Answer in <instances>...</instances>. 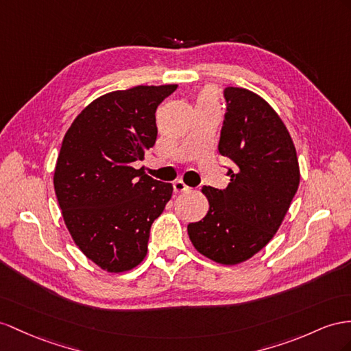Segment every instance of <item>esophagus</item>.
<instances>
[{
  "label": "esophagus",
  "mask_w": 351,
  "mask_h": 351,
  "mask_svg": "<svg viewBox=\"0 0 351 351\" xmlns=\"http://www.w3.org/2000/svg\"><path fill=\"white\" fill-rule=\"evenodd\" d=\"M173 190L175 193H185V191H190V186H188L184 181H175Z\"/></svg>",
  "instance_id": "1"
}]
</instances>
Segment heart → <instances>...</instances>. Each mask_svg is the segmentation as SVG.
<instances>
[{
	"label": "heart",
	"instance_id": "b5f03b06",
	"mask_svg": "<svg viewBox=\"0 0 351 351\" xmlns=\"http://www.w3.org/2000/svg\"><path fill=\"white\" fill-rule=\"evenodd\" d=\"M199 102H213L212 92H203L199 97Z\"/></svg>",
	"mask_w": 351,
	"mask_h": 351
}]
</instances>
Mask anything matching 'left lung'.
Returning a JSON list of instances; mask_svg holds the SVG:
<instances>
[{
    "instance_id": "obj_1",
    "label": "left lung",
    "mask_w": 351,
    "mask_h": 351,
    "mask_svg": "<svg viewBox=\"0 0 351 351\" xmlns=\"http://www.w3.org/2000/svg\"><path fill=\"white\" fill-rule=\"evenodd\" d=\"M219 154L228 157L226 190L204 186L209 210L188 223L199 252L223 265H236L258 254L274 237L300 185L293 142L280 117L261 96L241 87L223 90Z\"/></svg>"
}]
</instances>
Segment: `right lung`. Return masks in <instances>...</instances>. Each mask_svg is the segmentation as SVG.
Returning <instances> with one entry per match:
<instances>
[{
  "label": "right lung",
  "mask_w": 351,
  "mask_h": 351,
  "mask_svg": "<svg viewBox=\"0 0 351 351\" xmlns=\"http://www.w3.org/2000/svg\"><path fill=\"white\" fill-rule=\"evenodd\" d=\"M176 87L136 86L97 97L62 142L53 176L62 217L80 250L110 273L142 263L152 222L172 197V184L132 163L154 147L157 106Z\"/></svg>",
  "instance_id": "obj_1"
}]
</instances>
